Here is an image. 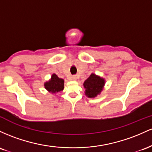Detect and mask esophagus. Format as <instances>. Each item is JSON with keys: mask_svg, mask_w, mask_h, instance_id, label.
Segmentation results:
<instances>
[{"mask_svg": "<svg viewBox=\"0 0 152 152\" xmlns=\"http://www.w3.org/2000/svg\"><path fill=\"white\" fill-rule=\"evenodd\" d=\"M72 79L74 80H77V76H72Z\"/></svg>", "mask_w": 152, "mask_h": 152, "instance_id": "1", "label": "esophagus"}]
</instances>
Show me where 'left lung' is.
<instances>
[{
  "instance_id": "left-lung-1",
  "label": "left lung",
  "mask_w": 152,
  "mask_h": 152,
  "mask_svg": "<svg viewBox=\"0 0 152 152\" xmlns=\"http://www.w3.org/2000/svg\"><path fill=\"white\" fill-rule=\"evenodd\" d=\"M105 80L100 76L92 73L89 77L83 83L85 88V95L88 98H95L103 90Z\"/></svg>"
}]
</instances>
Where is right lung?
Instances as JSON below:
<instances>
[{
    "label": "right lung",
    "instance_id": "1",
    "mask_svg": "<svg viewBox=\"0 0 152 152\" xmlns=\"http://www.w3.org/2000/svg\"><path fill=\"white\" fill-rule=\"evenodd\" d=\"M64 80L59 78L56 74H53L49 81L44 83V88L49 93H56L64 89Z\"/></svg>",
    "mask_w": 152,
    "mask_h": 152
}]
</instances>
